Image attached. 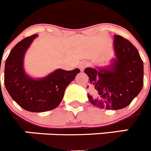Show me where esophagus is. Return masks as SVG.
Wrapping results in <instances>:
<instances>
[{
    "label": "esophagus",
    "instance_id": "obj_1",
    "mask_svg": "<svg viewBox=\"0 0 151 151\" xmlns=\"http://www.w3.org/2000/svg\"><path fill=\"white\" fill-rule=\"evenodd\" d=\"M86 66H87V63H86L81 62L79 63V64H78V68H79L81 71H83L84 69H85V68L86 67Z\"/></svg>",
    "mask_w": 151,
    "mask_h": 151
}]
</instances>
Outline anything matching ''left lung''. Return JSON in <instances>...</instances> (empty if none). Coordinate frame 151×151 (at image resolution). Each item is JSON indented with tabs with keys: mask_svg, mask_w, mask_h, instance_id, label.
<instances>
[{
	"mask_svg": "<svg viewBox=\"0 0 151 151\" xmlns=\"http://www.w3.org/2000/svg\"><path fill=\"white\" fill-rule=\"evenodd\" d=\"M116 58L103 69L88 67V97L94 106L106 110H120L131 104L142 89L144 64L135 47L120 35H114Z\"/></svg>",
	"mask_w": 151,
	"mask_h": 151,
	"instance_id": "left-lung-1",
	"label": "left lung"
}]
</instances>
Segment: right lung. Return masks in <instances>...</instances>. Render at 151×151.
Listing matches in <instances>:
<instances>
[{
	"mask_svg": "<svg viewBox=\"0 0 151 151\" xmlns=\"http://www.w3.org/2000/svg\"><path fill=\"white\" fill-rule=\"evenodd\" d=\"M38 35L24 38L14 46L6 60L4 85L13 101L29 112H45L55 109L63 100L65 89L80 73L58 69L47 76L35 79L24 70L25 54ZM1 71V69H0Z\"/></svg>",
	"mask_w": 151,
	"mask_h": 151,
	"instance_id": "add662e5",
	"label": "right lung"
}]
</instances>
